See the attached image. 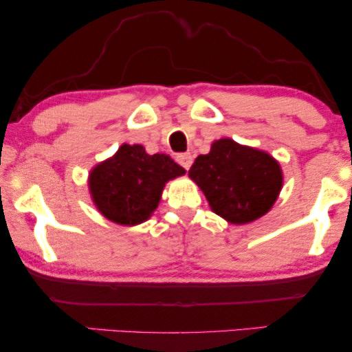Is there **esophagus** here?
<instances>
[{"label": "esophagus", "mask_w": 352, "mask_h": 352, "mask_svg": "<svg viewBox=\"0 0 352 352\" xmlns=\"http://www.w3.org/2000/svg\"><path fill=\"white\" fill-rule=\"evenodd\" d=\"M176 160H177V163H179L182 168L189 170L190 165H192V160H194V158H192L190 153H179V155L176 157Z\"/></svg>", "instance_id": "obj_1"}]
</instances>
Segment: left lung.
Listing matches in <instances>:
<instances>
[{
    "mask_svg": "<svg viewBox=\"0 0 352 352\" xmlns=\"http://www.w3.org/2000/svg\"><path fill=\"white\" fill-rule=\"evenodd\" d=\"M189 177L200 187L210 208L230 224L253 223L272 208L283 186V173L271 153L216 139L199 155Z\"/></svg>",
    "mask_w": 352,
    "mask_h": 352,
    "instance_id": "8db88e82",
    "label": "left lung"
}]
</instances>
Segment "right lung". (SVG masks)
Listing matches in <instances>:
<instances>
[{"label":"right lung","instance_id":"obj_1","mask_svg":"<svg viewBox=\"0 0 352 352\" xmlns=\"http://www.w3.org/2000/svg\"><path fill=\"white\" fill-rule=\"evenodd\" d=\"M184 175V168L166 153L148 155L139 144H122L89 171V195L104 218L138 226L157 210L166 182Z\"/></svg>","mask_w":352,"mask_h":352}]
</instances>
